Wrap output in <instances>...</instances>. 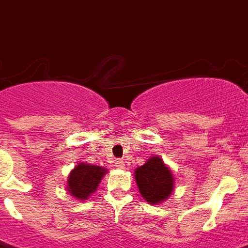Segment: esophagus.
I'll return each mask as SVG.
<instances>
[{"label": "esophagus", "instance_id": "esophagus-1", "mask_svg": "<svg viewBox=\"0 0 248 248\" xmlns=\"http://www.w3.org/2000/svg\"><path fill=\"white\" fill-rule=\"evenodd\" d=\"M114 166H116V169L122 170V169H124V162L122 161V159H117L116 163H114Z\"/></svg>", "mask_w": 248, "mask_h": 248}]
</instances>
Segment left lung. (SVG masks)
I'll return each instance as SVG.
<instances>
[{"instance_id":"1","label":"left lung","mask_w":248,"mask_h":248,"mask_svg":"<svg viewBox=\"0 0 248 248\" xmlns=\"http://www.w3.org/2000/svg\"><path fill=\"white\" fill-rule=\"evenodd\" d=\"M135 179L141 196L153 204L161 203L172 192V173L159 157H152L138 167Z\"/></svg>"}]
</instances>
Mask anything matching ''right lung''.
Returning <instances> with one entry per match:
<instances>
[{
  "label": "right lung",
  "mask_w": 248,
  "mask_h": 248,
  "mask_svg": "<svg viewBox=\"0 0 248 248\" xmlns=\"http://www.w3.org/2000/svg\"><path fill=\"white\" fill-rule=\"evenodd\" d=\"M105 170L99 166L79 163L72 171L68 179V190L78 200H86L100 183Z\"/></svg>",
  "instance_id": "obj_1"
}]
</instances>
